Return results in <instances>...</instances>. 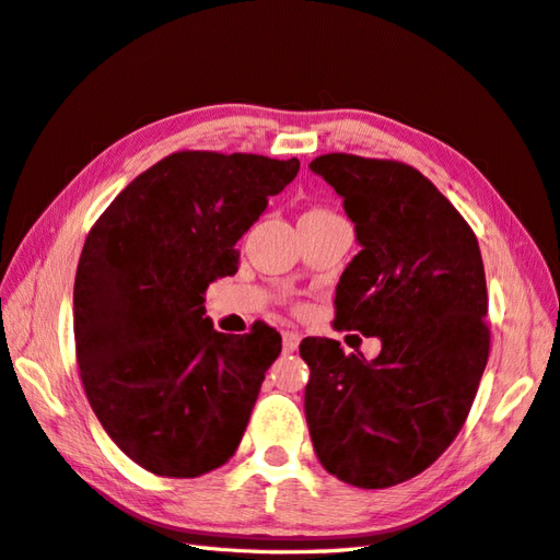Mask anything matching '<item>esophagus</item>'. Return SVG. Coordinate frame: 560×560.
I'll use <instances>...</instances> for the list:
<instances>
[{
    "label": "esophagus",
    "instance_id": "esophagus-1",
    "mask_svg": "<svg viewBox=\"0 0 560 560\" xmlns=\"http://www.w3.org/2000/svg\"><path fill=\"white\" fill-rule=\"evenodd\" d=\"M298 343H301V336L295 331H283V353H295Z\"/></svg>",
    "mask_w": 560,
    "mask_h": 560
}]
</instances>
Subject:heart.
I'll return each mask as SVG.
<instances>
[{
	"label": "heart",
	"instance_id": "heart-1",
	"mask_svg": "<svg viewBox=\"0 0 560 560\" xmlns=\"http://www.w3.org/2000/svg\"><path fill=\"white\" fill-rule=\"evenodd\" d=\"M307 214H331V212H327V210H310Z\"/></svg>",
	"mask_w": 560,
	"mask_h": 560
}]
</instances>
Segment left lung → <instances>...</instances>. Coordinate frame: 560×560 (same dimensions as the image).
I'll use <instances>...</instances> for the list:
<instances>
[{
    "instance_id": "obj_1",
    "label": "left lung",
    "mask_w": 560,
    "mask_h": 560,
    "mask_svg": "<svg viewBox=\"0 0 560 560\" xmlns=\"http://www.w3.org/2000/svg\"><path fill=\"white\" fill-rule=\"evenodd\" d=\"M360 253L336 285V324L376 336L374 360L310 336L305 418L324 470L384 489L427 470L472 408L489 358L487 279L472 229L418 168L322 154Z\"/></svg>"
}]
</instances>
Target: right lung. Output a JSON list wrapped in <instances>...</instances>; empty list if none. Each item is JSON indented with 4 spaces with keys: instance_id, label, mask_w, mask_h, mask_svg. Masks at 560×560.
Returning <instances> with one entry per match:
<instances>
[{
    "instance_id": "add662e5",
    "label": "right lung",
    "mask_w": 560,
    "mask_h": 560,
    "mask_svg": "<svg viewBox=\"0 0 560 560\" xmlns=\"http://www.w3.org/2000/svg\"><path fill=\"white\" fill-rule=\"evenodd\" d=\"M301 162L174 152L133 178L88 233L73 283L75 358L90 408L128 458L200 477L238 448L277 329H214L207 285L238 271L236 243Z\"/></svg>"
}]
</instances>
